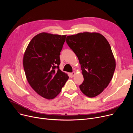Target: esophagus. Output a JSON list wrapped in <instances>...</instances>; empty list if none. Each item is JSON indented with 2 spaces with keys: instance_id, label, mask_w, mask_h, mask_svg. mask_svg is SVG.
Listing matches in <instances>:
<instances>
[{
  "instance_id": "obj_1",
  "label": "esophagus",
  "mask_w": 133,
  "mask_h": 133,
  "mask_svg": "<svg viewBox=\"0 0 133 133\" xmlns=\"http://www.w3.org/2000/svg\"><path fill=\"white\" fill-rule=\"evenodd\" d=\"M70 74H71V76H72V77H74V75H75V72H73L71 73Z\"/></svg>"
}]
</instances>
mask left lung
Returning a JSON list of instances; mask_svg holds the SVG:
<instances>
[{"label": "left lung", "instance_id": "obj_1", "mask_svg": "<svg viewBox=\"0 0 133 133\" xmlns=\"http://www.w3.org/2000/svg\"><path fill=\"white\" fill-rule=\"evenodd\" d=\"M66 43L81 65L84 79L81 91L89 97L99 95L109 85L116 66L108 41L100 33L83 32L67 36Z\"/></svg>", "mask_w": 133, "mask_h": 133}]
</instances>
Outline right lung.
Instances as JSON below:
<instances>
[{"instance_id": "right-lung-1", "label": "right lung", "mask_w": 133, "mask_h": 133, "mask_svg": "<svg viewBox=\"0 0 133 133\" xmlns=\"http://www.w3.org/2000/svg\"><path fill=\"white\" fill-rule=\"evenodd\" d=\"M66 36L41 33L33 38L24 54L27 80L39 95L52 99L61 91L69 77L59 69L60 55Z\"/></svg>"}]
</instances>
